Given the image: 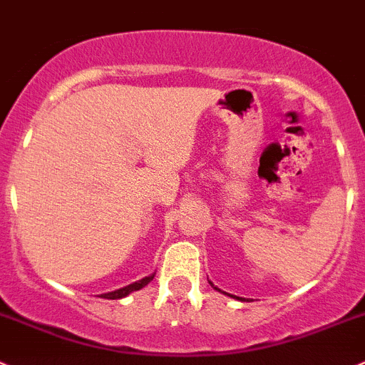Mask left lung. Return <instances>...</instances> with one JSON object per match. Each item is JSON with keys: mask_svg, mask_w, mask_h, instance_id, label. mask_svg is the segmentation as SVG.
Listing matches in <instances>:
<instances>
[{"mask_svg": "<svg viewBox=\"0 0 365 365\" xmlns=\"http://www.w3.org/2000/svg\"><path fill=\"white\" fill-rule=\"evenodd\" d=\"M210 284H212V283H210ZM212 287H214V284H212ZM214 290H217V292H221V290H220V288H216V287H214ZM223 294H225V292H223ZM225 295H228V297H232V299H237V300H242V302H244V300H246V299H242V297H235V295H230V294H225Z\"/></svg>", "mask_w": 365, "mask_h": 365, "instance_id": "1", "label": "left lung"}]
</instances>
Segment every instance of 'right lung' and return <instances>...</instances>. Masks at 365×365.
<instances>
[{
	"mask_svg": "<svg viewBox=\"0 0 365 365\" xmlns=\"http://www.w3.org/2000/svg\"><path fill=\"white\" fill-rule=\"evenodd\" d=\"M153 277H155V274H151V276L142 277L140 281H135V283L128 284V287H125V288H119V290H114V292H108V294H103V295H101V299H108V300H118V299H123V297L130 295L131 292L140 290V288H144L145 284L151 283Z\"/></svg>",
	"mask_w": 365,
	"mask_h": 365,
	"instance_id": "obj_1",
	"label": "right lung"
}]
</instances>
